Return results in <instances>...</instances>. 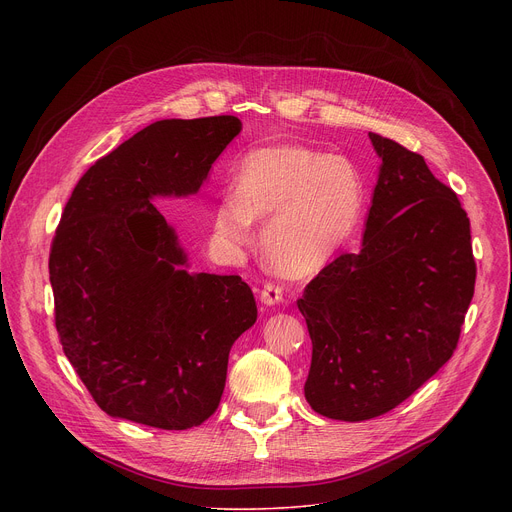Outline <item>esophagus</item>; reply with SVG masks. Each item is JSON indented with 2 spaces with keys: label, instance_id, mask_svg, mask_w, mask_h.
Instances as JSON below:
<instances>
[{
  "label": "esophagus",
  "instance_id": "esophagus-1",
  "mask_svg": "<svg viewBox=\"0 0 512 512\" xmlns=\"http://www.w3.org/2000/svg\"><path fill=\"white\" fill-rule=\"evenodd\" d=\"M259 298H261V302H263L265 306H275V304H279V302L283 300V289H281L277 283L267 281V283L261 287Z\"/></svg>",
  "mask_w": 512,
  "mask_h": 512
}]
</instances>
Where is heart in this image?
Instances as JSON below:
<instances>
[{
    "label": "heart",
    "mask_w": 512,
    "mask_h": 512,
    "mask_svg": "<svg viewBox=\"0 0 512 512\" xmlns=\"http://www.w3.org/2000/svg\"><path fill=\"white\" fill-rule=\"evenodd\" d=\"M367 198L362 174L344 156L306 145H269L247 154L233 176V194L214 210L223 243H251L255 218H267L263 251L269 265L294 279L320 273L346 245Z\"/></svg>",
    "instance_id": "b5f03b06"
}]
</instances>
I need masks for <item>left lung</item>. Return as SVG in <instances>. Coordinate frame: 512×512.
Returning a JSON list of instances; mask_svg holds the SVG:
<instances>
[{"mask_svg":"<svg viewBox=\"0 0 512 512\" xmlns=\"http://www.w3.org/2000/svg\"><path fill=\"white\" fill-rule=\"evenodd\" d=\"M381 158L360 253H342L304 289L312 338L304 387L340 421L379 417L452 358L474 296L470 218L423 156L369 133Z\"/></svg>","mask_w":512,"mask_h":512,"instance_id":"left-lung-1","label":"left lung"}]
</instances>
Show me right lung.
Wrapping results in <instances>:
<instances>
[{"instance_id":"right-lung-1","label":"right lung","mask_w":512,"mask_h":512,"mask_svg":"<svg viewBox=\"0 0 512 512\" xmlns=\"http://www.w3.org/2000/svg\"><path fill=\"white\" fill-rule=\"evenodd\" d=\"M233 115L164 119L97 160L50 247L66 358L111 417L188 429L221 403L229 352L257 320L239 275L188 273L156 196L196 194L239 135Z\"/></svg>"}]
</instances>
